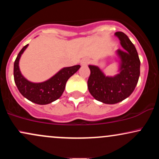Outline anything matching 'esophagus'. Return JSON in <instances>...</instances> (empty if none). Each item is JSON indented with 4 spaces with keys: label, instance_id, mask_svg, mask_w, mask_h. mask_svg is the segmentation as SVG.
I'll return each instance as SVG.
<instances>
[{
    "label": "esophagus",
    "instance_id": "34e87169",
    "mask_svg": "<svg viewBox=\"0 0 159 159\" xmlns=\"http://www.w3.org/2000/svg\"><path fill=\"white\" fill-rule=\"evenodd\" d=\"M89 63H90V60L87 59V58H84V59H82L81 61V64L82 66L87 65Z\"/></svg>",
    "mask_w": 159,
    "mask_h": 159
}]
</instances>
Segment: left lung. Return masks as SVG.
Masks as SVG:
<instances>
[{"label":"left lung","mask_w":159,"mask_h":159,"mask_svg":"<svg viewBox=\"0 0 159 159\" xmlns=\"http://www.w3.org/2000/svg\"><path fill=\"white\" fill-rule=\"evenodd\" d=\"M120 44L125 50L117 51L121 59L120 72L114 77H107L96 66H89L87 81L90 94L98 101L116 104L129 97L135 88L140 76V61L134 45L123 32H116Z\"/></svg>","instance_id":"obj_1"}]
</instances>
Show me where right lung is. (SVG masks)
Instances as JSON below:
<instances>
[{
    "label": "right lung",
    "instance_id": "right-lung-1",
    "mask_svg": "<svg viewBox=\"0 0 159 159\" xmlns=\"http://www.w3.org/2000/svg\"><path fill=\"white\" fill-rule=\"evenodd\" d=\"M27 45L24 46L20 51L14 63V81L18 90L24 97L38 105H47L61 97L65 90L66 81L77 72L81 66L66 67L48 81L42 83H32L23 77L19 67L20 57Z\"/></svg>",
    "mask_w": 159,
    "mask_h": 159
}]
</instances>
